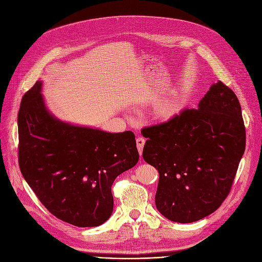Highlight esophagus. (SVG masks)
<instances>
[{"instance_id":"obj_1","label":"esophagus","mask_w":262,"mask_h":262,"mask_svg":"<svg viewBox=\"0 0 262 262\" xmlns=\"http://www.w3.org/2000/svg\"><path fill=\"white\" fill-rule=\"evenodd\" d=\"M145 140L142 137H138V138L136 139V144H137V148H138V152L141 155L142 154V150H143V146H144Z\"/></svg>"}]
</instances>
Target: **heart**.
Here are the masks:
<instances>
[{
	"label": "heart",
	"mask_w": 262,
	"mask_h": 262,
	"mask_svg": "<svg viewBox=\"0 0 262 262\" xmlns=\"http://www.w3.org/2000/svg\"><path fill=\"white\" fill-rule=\"evenodd\" d=\"M184 101L180 95H175L171 99L164 100L154 107V118L158 122L166 123L172 121L182 112Z\"/></svg>",
	"instance_id": "heart-1"
}]
</instances>
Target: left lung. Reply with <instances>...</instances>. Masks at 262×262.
<instances>
[{
	"instance_id": "1",
	"label": "left lung",
	"mask_w": 262,
	"mask_h": 262,
	"mask_svg": "<svg viewBox=\"0 0 262 262\" xmlns=\"http://www.w3.org/2000/svg\"><path fill=\"white\" fill-rule=\"evenodd\" d=\"M141 134L143 159L159 173L155 204L163 216L192 223L222 205L245 150L241 106L229 87L217 81L196 109Z\"/></svg>"
}]
</instances>
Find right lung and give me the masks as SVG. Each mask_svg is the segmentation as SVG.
<instances>
[{
	"label": "right lung",
	"mask_w": 262,
	"mask_h": 262,
	"mask_svg": "<svg viewBox=\"0 0 262 262\" xmlns=\"http://www.w3.org/2000/svg\"><path fill=\"white\" fill-rule=\"evenodd\" d=\"M37 81L18 114L19 166L45 207L63 222L99 226L114 210L112 186L139 160L133 132L107 133L55 118Z\"/></svg>",
	"instance_id": "1"
}]
</instances>
